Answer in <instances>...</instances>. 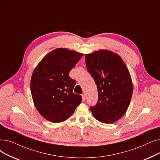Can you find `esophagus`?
<instances>
[{"label":"esophagus","instance_id":"1","mask_svg":"<svg viewBox=\"0 0 160 160\" xmlns=\"http://www.w3.org/2000/svg\"><path fill=\"white\" fill-rule=\"evenodd\" d=\"M82 101H85L86 100V95L84 93V94H82Z\"/></svg>","mask_w":160,"mask_h":160}]
</instances>
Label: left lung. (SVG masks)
I'll return each instance as SVG.
<instances>
[{
  "mask_svg": "<svg viewBox=\"0 0 160 160\" xmlns=\"http://www.w3.org/2000/svg\"><path fill=\"white\" fill-rule=\"evenodd\" d=\"M86 68L98 92V101L90 110L99 122L112 123L127 111L133 94V84L127 67L112 52L101 50L86 54Z\"/></svg>",
  "mask_w": 160,
  "mask_h": 160,
  "instance_id": "8db88e82",
  "label": "left lung"
}]
</instances>
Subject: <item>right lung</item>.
<instances>
[{"label": "right lung", "instance_id": "1", "mask_svg": "<svg viewBox=\"0 0 160 160\" xmlns=\"http://www.w3.org/2000/svg\"><path fill=\"white\" fill-rule=\"evenodd\" d=\"M83 55L58 48L48 53L34 69L31 95L37 109L47 120H66L81 103L82 96L72 92L76 81L69 76V72Z\"/></svg>", "mask_w": 160, "mask_h": 160}]
</instances>
